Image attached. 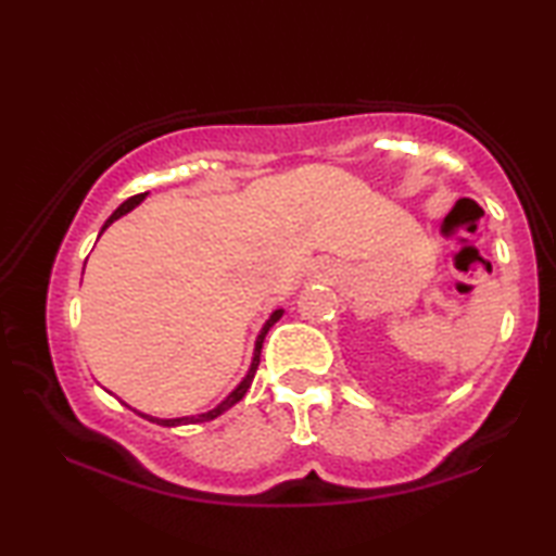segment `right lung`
<instances>
[{"label":"right lung","instance_id":"add662e5","mask_svg":"<svg viewBox=\"0 0 556 556\" xmlns=\"http://www.w3.org/2000/svg\"><path fill=\"white\" fill-rule=\"evenodd\" d=\"M147 199V193H139V195H131V199H127L125 203L119 205V208L110 215V218L105 220V225H102V230L100 232H105L112 223H115L117 218H122V215H127L129 211H135L139 203H142ZM281 314H285V308H277V312H271V316L267 318V324L262 326V331H260V336H257V341H255V353H252V363H250V370H248V375H244L242 378V382L238 384V388H235L228 397H225L218 407H213L211 412H203V414H195V417H176V419H156V417H149V414H142L144 419H149V421H156V425H162V427H178V425H199V421H211V419H215V417H220L223 412H228L232 404H238L242 397H244V392L250 390V384H252V380H255V372H257V365H260V353H262V343H265V336H267V331L271 326H275L279 318H281Z\"/></svg>","mask_w":556,"mask_h":556}]
</instances>
